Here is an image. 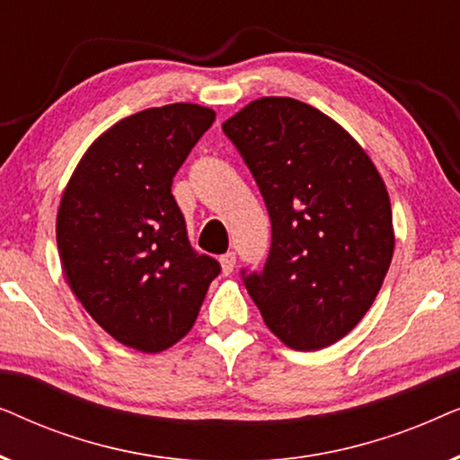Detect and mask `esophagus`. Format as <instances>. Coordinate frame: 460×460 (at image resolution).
<instances>
[{
  "label": "esophagus",
  "instance_id": "esophagus-1",
  "mask_svg": "<svg viewBox=\"0 0 460 460\" xmlns=\"http://www.w3.org/2000/svg\"><path fill=\"white\" fill-rule=\"evenodd\" d=\"M219 266H222L224 274H230L236 266V255L232 253V251H230V253H224L222 257H219Z\"/></svg>",
  "mask_w": 460,
  "mask_h": 460
}]
</instances>
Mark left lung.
Segmentation results:
<instances>
[{"mask_svg": "<svg viewBox=\"0 0 460 460\" xmlns=\"http://www.w3.org/2000/svg\"><path fill=\"white\" fill-rule=\"evenodd\" d=\"M222 129L272 222L266 266L243 270L244 287L282 343L329 348L370 310L392 263L385 181L341 125L295 98L253 100Z\"/></svg>", "mask_w": 460, "mask_h": 460, "instance_id": "left-lung-1", "label": "left lung"}]
</instances>
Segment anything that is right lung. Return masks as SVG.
Instances as JSON below:
<instances>
[{"mask_svg": "<svg viewBox=\"0 0 460 460\" xmlns=\"http://www.w3.org/2000/svg\"><path fill=\"white\" fill-rule=\"evenodd\" d=\"M216 121L175 102L125 117L92 142L62 192L56 243L85 312L119 343L159 354L188 335L219 263L194 253L173 175Z\"/></svg>", "mask_w": 460, "mask_h": 460, "instance_id": "1", "label": "right lung"}]
</instances>
